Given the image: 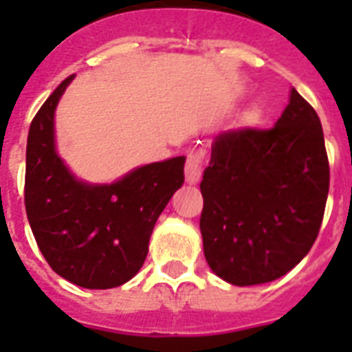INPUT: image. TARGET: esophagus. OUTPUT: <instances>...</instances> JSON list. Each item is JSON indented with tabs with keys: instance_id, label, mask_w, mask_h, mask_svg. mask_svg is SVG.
I'll list each match as a JSON object with an SVG mask.
<instances>
[{
	"instance_id": "esophagus-1",
	"label": "esophagus",
	"mask_w": 352,
	"mask_h": 352,
	"mask_svg": "<svg viewBox=\"0 0 352 352\" xmlns=\"http://www.w3.org/2000/svg\"><path fill=\"white\" fill-rule=\"evenodd\" d=\"M201 175H203V153L190 151L186 160V182L190 186L197 184L201 181Z\"/></svg>"
}]
</instances>
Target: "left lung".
<instances>
[{"label": "left lung", "instance_id": "1", "mask_svg": "<svg viewBox=\"0 0 352 352\" xmlns=\"http://www.w3.org/2000/svg\"><path fill=\"white\" fill-rule=\"evenodd\" d=\"M204 257L237 287L292 270L314 245L329 193L322 122L292 87L274 127L223 133L201 182Z\"/></svg>", "mask_w": 352, "mask_h": 352}]
</instances>
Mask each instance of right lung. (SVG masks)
<instances>
[{
  "label": "right lung",
  "instance_id": "obj_1",
  "mask_svg": "<svg viewBox=\"0 0 352 352\" xmlns=\"http://www.w3.org/2000/svg\"><path fill=\"white\" fill-rule=\"evenodd\" d=\"M69 76L36 113L27 138L25 210L41 254L84 289H113L142 268L155 223L184 182L186 157L151 162L113 182L78 179L56 148L54 113Z\"/></svg>",
  "mask_w": 352,
  "mask_h": 352
}]
</instances>
